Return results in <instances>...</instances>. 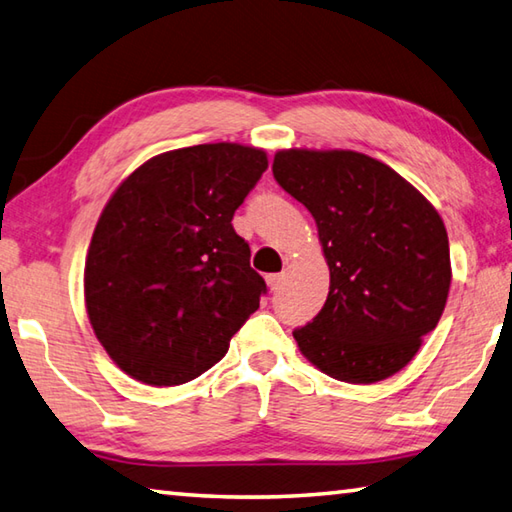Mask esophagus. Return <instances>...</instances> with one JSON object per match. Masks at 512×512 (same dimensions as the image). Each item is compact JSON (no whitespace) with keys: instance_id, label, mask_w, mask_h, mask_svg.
Returning <instances> with one entry per match:
<instances>
[{"instance_id":"1","label":"esophagus","mask_w":512,"mask_h":512,"mask_svg":"<svg viewBox=\"0 0 512 512\" xmlns=\"http://www.w3.org/2000/svg\"><path fill=\"white\" fill-rule=\"evenodd\" d=\"M266 284L270 290H279L284 284V275L282 273H273V275H266Z\"/></svg>"}]
</instances>
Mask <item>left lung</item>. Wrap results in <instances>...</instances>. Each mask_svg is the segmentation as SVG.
<instances>
[{
	"label": "left lung",
	"instance_id": "1",
	"mask_svg": "<svg viewBox=\"0 0 512 512\" xmlns=\"http://www.w3.org/2000/svg\"><path fill=\"white\" fill-rule=\"evenodd\" d=\"M273 175L313 215L330 268L324 308L293 330L299 350L339 382L395 375L444 313L442 217L393 168L355 150H279Z\"/></svg>",
	"mask_w": 512,
	"mask_h": 512
}]
</instances>
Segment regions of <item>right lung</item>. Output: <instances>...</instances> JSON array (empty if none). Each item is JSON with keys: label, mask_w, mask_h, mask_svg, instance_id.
<instances>
[{"label": "right lung", "mask_w": 512, "mask_h": 512, "mask_svg": "<svg viewBox=\"0 0 512 512\" xmlns=\"http://www.w3.org/2000/svg\"><path fill=\"white\" fill-rule=\"evenodd\" d=\"M266 168L250 146H188L148 159L108 199L86 257V310L126 375L190 382L259 308L266 282L230 222Z\"/></svg>", "instance_id": "right-lung-1"}]
</instances>
